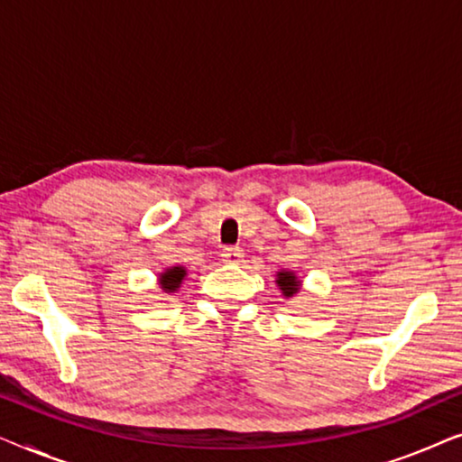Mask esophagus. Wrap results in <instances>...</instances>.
Instances as JSON below:
<instances>
[{
    "label": "esophagus",
    "mask_w": 462,
    "mask_h": 462,
    "mask_svg": "<svg viewBox=\"0 0 462 462\" xmlns=\"http://www.w3.org/2000/svg\"><path fill=\"white\" fill-rule=\"evenodd\" d=\"M223 261L229 263V264H237L244 261V250L239 248V245H226V248L223 250Z\"/></svg>",
    "instance_id": "obj_1"
}]
</instances>
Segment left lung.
<instances>
[{"instance_id": "1", "label": "left lung", "mask_w": 462, "mask_h": 462, "mask_svg": "<svg viewBox=\"0 0 462 462\" xmlns=\"http://www.w3.org/2000/svg\"><path fill=\"white\" fill-rule=\"evenodd\" d=\"M299 280H296L294 273H290V271H282V273H277V286L282 288L283 296H294L299 292Z\"/></svg>"}]
</instances>
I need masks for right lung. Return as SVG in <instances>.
<instances>
[{
    "instance_id": "right-lung-1",
    "label": "right lung",
    "mask_w": 462,
    "mask_h": 462,
    "mask_svg": "<svg viewBox=\"0 0 462 462\" xmlns=\"http://www.w3.org/2000/svg\"><path fill=\"white\" fill-rule=\"evenodd\" d=\"M182 277H185V269H182V267L168 269L166 273L162 275V288L168 290V292H172V290L179 288V283L182 282Z\"/></svg>"
}]
</instances>
